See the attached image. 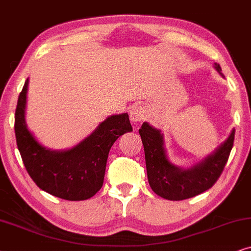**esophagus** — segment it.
Returning <instances> with one entry per match:
<instances>
[{"label":"esophagus","instance_id":"obj_1","mask_svg":"<svg viewBox=\"0 0 251 251\" xmlns=\"http://www.w3.org/2000/svg\"><path fill=\"white\" fill-rule=\"evenodd\" d=\"M147 112L146 109L142 105H134L129 111V118H131L132 123H140L146 118Z\"/></svg>","mask_w":251,"mask_h":251}]
</instances>
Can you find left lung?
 Instances as JSON below:
<instances>
[{
  "label": "left lung",
  "mask_w": 251,
  "mask_h": 251,
  "mask_svg": "<svg viewBox=\"0 0 251 251\" xmlns=\"http://www.w3.org/2000/svg\"><path fill=\"white\" fill-rule=\"evenodd\" d=\"M213 68L224 78L220 65L215 63ZM139 133L145 148L147 176L151 189L163 199L181 201L194 198L215 185L228 159L235 131L232 129L228 138L211 153L187 168L173 164L169 159L164 134L160 129L145 122Z\"/></svg>",
  "instance_id": "left-lung-1"
}]
</instances>
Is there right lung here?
<instances>
[{"label":"right lung","instance_id":"right-lung-1","mask_svg":"<svg viewBox=\"0 0 251 251\" xmlns=\"http://www.w3.org/2000/svg\"><path fill=\"white\" fill-rule=\"evenodd\" d=\"M28 82L27 79L17 102L15 133L29 176L39 188L56 198L68 201L91 199L103 185L112 145L119 136L133 131L128 113L109 116L72 148L52 150L39 142L26 124Z\"/></svg>","mask_w":251,"mask_h":251}]
</instances>
